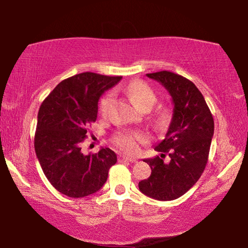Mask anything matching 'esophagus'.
Masks as SVG:
<instances>
[{
    "label": "esophagus",
    "mask_w": 248,
    "mask_h": 248,
    "mask_svg": "<svg viewBox=\"0 0 248 248\" xmlns=\"http://www.w3.org/2000/svg\"><path fill=\"white\" fill-rule=\"evenodd\" d=\"M119 162H136L137 159L136 158H132V157H129L127 155H119L118 156Z\"/></svg>",
    "instance_id": "obj_1"
}]
</instances>
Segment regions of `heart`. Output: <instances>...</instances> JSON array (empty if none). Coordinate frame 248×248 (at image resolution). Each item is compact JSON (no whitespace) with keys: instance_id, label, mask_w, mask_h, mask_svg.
I'll return each instance as SVG.
<instances>
[{"instance_id":"b5f03b06","label":"heart","mask_w":248,"mask_h":248,"mask_svg":"<svg viewBox=\"0 0 248 248\" xmlns=\"http://www.w3.org/2000/svg\"><path fill=\"white\" fill-rule=\"evenodd\" d=\"M127 93L132 102L139 107L141 110H148L153 107L156 102V95L148 84L142 81L132 82L127 89ZM112 100V95L107 94L100 100L99 111L100 114L105 115L110 106ZM146 137L144 133L140 131H124L120 132L115 137V144L120 150L124 151L125 153L134 154L139 151L140 144L144 143Z\"/></svg>"}]
</instances>
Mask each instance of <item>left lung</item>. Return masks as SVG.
<instances>
[{"mask_svg":"<svg viewBox=\"0 0 248 248\" xmlns=\"http://www.w3.org/2000/svg\"><path fill=\"white\" fill-rule=\"evenodd\" d=\"M146 77L165 87L174 109L164 140L154 148L161 156L144 159L152 173L139 183V189L150 198L170 201L186 194L203 173L215 123L202 94L189 79L170 71ZM166 153L169 162L164 161Z\"/></svg>","mask_w":248,"mask_h":248,"instance_id":"1","label":"left lung"}]
</instances>
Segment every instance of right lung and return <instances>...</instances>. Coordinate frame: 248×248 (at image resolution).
<instances>
[{
	"label": "right lung",
	"instance_id": "obj_1",
	"mask_svg": "<svg viewBox=\"0 0 248 248\" xmlns=\"http://www.w3.org/2000/svg\"><path fill=\"white\" fill-rule=\"evenodd\" d=\"M123 77L84 72L58 84L38 111L35 151L44 174L58 191L83 198L98 191L116 164L108 148L85 155L81 143L97 118L98 100Z\"/></svg>",
	"mask_w": 248,
	"mask_h": 248
}]
</instances>
